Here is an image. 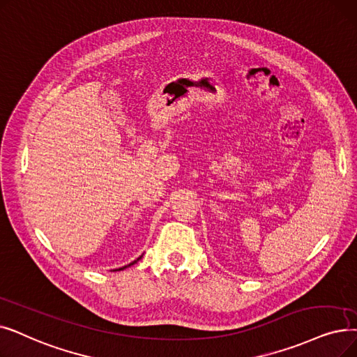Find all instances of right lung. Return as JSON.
I'll return each mask as SVG.
<instances>
[{
	"mask_svg": "<svg viewBox=\"0 0 357 357\" xmlns=\"http://www.w3.org/2000/svg\"><path fill=\"white\" fill-rule=\"evenodd\" d=\"M135 262H137V261H134V262H131V264H130V266H132V264H135ZM123 268H127V267H122V268H119V270H123Z\"/></svg>",
	"mask_w": 357,
	"mask_h": 357,
	"instance_id": "1",
	"label": "right lung"
}]
</instances>
